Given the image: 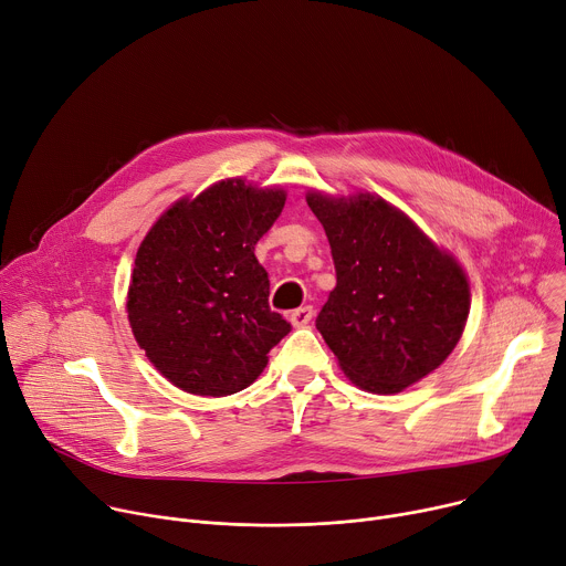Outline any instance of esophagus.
<instances>
[{
  "instance_id": "1",
  "label": "esophagus",
  "mask_w": 566,
  "mask_h": 566,
  "mask_svg": "<svg viewBox=\"0 0 566 566\" xmlns=\"http://www.w3.org/2000/svg\"><path fill=\"white\" fill-rule=\"evenodd\" d=\"M313 317H315V308L313 306H301V308H296V311H292L290 315H287V319H290V324L292 326H306V324H311L313 322Z\"/></svg>"
}]
</instances>
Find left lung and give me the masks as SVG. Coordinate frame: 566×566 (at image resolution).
<instances>
[{
    "instance_id": "left-lung-1",
    "label": "left lung",
    "mask_w": 566,
    "mask_h": 566,
    "mask_svg": "<svg viewBox=\"0 0 566 566\" xmlns=\"http://www.w3.org/2000/svg\"><path fill=\"white\" fill-rule=\"evenodd\" d=\"M331 242L337 285L317 331L358 387L395 395L438 369L469 315L455 260L374 195L306 197Z\"/></svg>"
}]
</instances>
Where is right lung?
I'll return each instance as SVG.
<instances>
[{
    "label": "right lung",
    "mask_w": 566,
    "mask_h": 566,
    "mask_svg": "<svg viewBox=\"0 0 566 566\" xmlns=\"http://www.w3.org/2000/svg\"><path fill=\"white\" fill-rule=\"evenodd\" d=\"M283 206V190L229 179L174 203L143 240L128 322L154 367L186 392H240L290 333L253 253Z\"/></svg>",
    "instance_id": "right-lung-1"
}]
</instances>
